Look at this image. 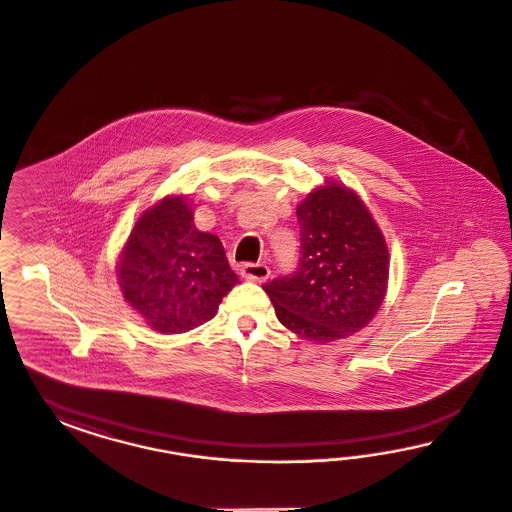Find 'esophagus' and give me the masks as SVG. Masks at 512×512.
Wrapping results in <instances>:
<instances>
[{
  "label": "esophagus",
  "instance_id": "34e87169",
  "mask_svg": "<svg viewBox=\"0 0 512 512\" xmlns=\"http://www.w3.org/2000/svg\"><path fill=\"white\" fill-rule=\"evenodd\" d=\"M240 274H242V278L248 279V281H264L270 276V268L266 264L246 263L242 264Z\"/></svg>",
  "mask_w": 512,
  "mask_h": 512
}]
</instances>
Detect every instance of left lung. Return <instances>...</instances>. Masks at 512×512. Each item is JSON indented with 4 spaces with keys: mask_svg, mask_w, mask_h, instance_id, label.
<instances>
[{
    "mask_svg": "<svg viewBox=\"0 0 512 512\" xmlns=\"http://www.w3.org/2000/svg\"><path fill=\"white\" fill-rule=\"evenodd\" d=\"M296 217L298 268L263 289L279 323L302 340L347 338L372 321L387 295L385 236L357 193L336 182L313 189Z\"/></svg>",
    "mask_w": 512,
    "mask_h": 512,
    "instance_id": "1",
    "label": "left lung"
}]
</instances>
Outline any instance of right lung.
Segmentation results:
<instances>
[{"mask_svg": "<svg viewBox=\"0 0 512 512\" xmlns=\"http://www.w3.org/2000/svg\"><path fill=\"white\" fill-rule=\"evenodd\" d=\"M125 302L159 334H180L210 321L234 285L216 234L193 223L182 195L165 197L137 219L118 261Z\"/></svg>", "mask_w": 512, "mask_h": 512, "instance_id": "right-lung-1", "label": "right lung"}]
</instances>
